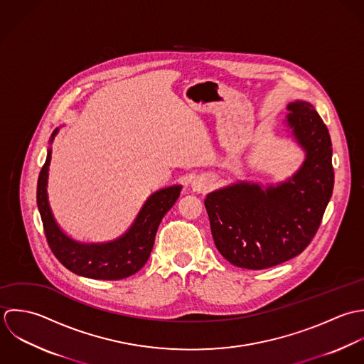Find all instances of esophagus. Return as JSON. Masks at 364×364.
<instances>
[{
  "mask_svg": "<svg viewBox=\"0 0 364 364\" xmlns=\"http://www.w3.org/2000/svg\"><path fill=\"white\" fill-rule=\"evenodd\" d=\"M211 180L207 176H197L191 181V188L194 193H207L211 188Z\"/></svg>",
  "mask_w": 364,
  "mask_h": 364,
  "instance_id": "1",
  "label": "esophagus"
}]
</instances>
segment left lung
Masks as SVG:
<instances>
[{"mask_svg": "<svg viewBox=\"0 0 364 364\" xmlns=\"http://www.w3.org/2000/svg\"><path fill=\"white\" fill-rule=\"evenodd\" d=\"M286 127L304 151L299 168L277 184L236 181L204 201L219 253L233 266L262 270L299 255L316 233L333 190L332 142L308 101L287 105Z\"/></svg>", "mask_w": 364, "mask_h": 364, "instance_id": "1", "label": "left lung"}]
</instances>
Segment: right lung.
<instances>
[{
  "mask_svg": "<svg viewBox=\"0 0 364 364\" xmlns=\"http://www.w3.org/2000/svg\"><path fill=\"white\" fill-rule=\"evenodd\" d=\"M58 132L59 128L53 131L50 145ZM50 159L52 147L48 149L46 161L39 173L36 201L48 243L56 259L75 274L95 280H121L139 272L150 256L161 219L180 197L181 186H168L150 194L134 223L119 237L97 243L80 242L62 230L50 210L48 198Z\"/></svg>",
  "mask_w": 364,
  "mask_h": 364,
  "instance_id": "obj_1",
  "label": "right lung"
}]
</instances>
